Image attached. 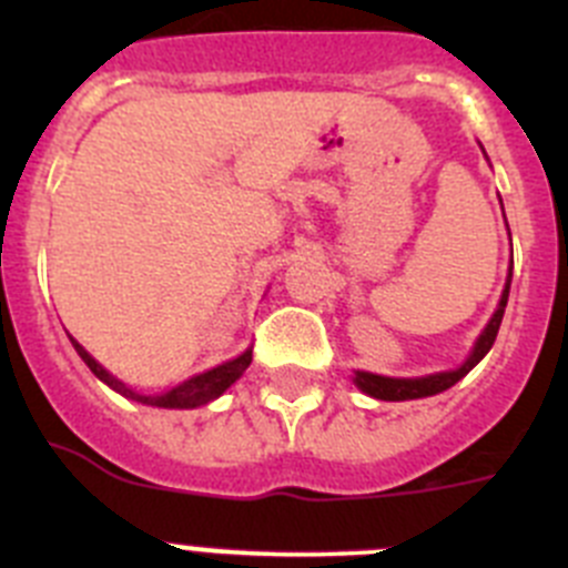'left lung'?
Listing matches in <instances>:
<instances>
[{"mask_svg": "<svg viewBox=\"0 0 568 568\" xmlns=\"http://www.w3.org/2000/svg\"><path fill=\"white\" fill-rule=\"evenodd\" d=\"M509 284H511V273H509V278H506V290H504V295H500L498 310H495L491 321L486 324L484 333H480L478 344H475V349H471V355L466 358L464 366H458V369H453V373L426 375V378H384V375H373V373H355V384H358L366 395H373V398H381V400L426 398V395H438V393H444V389H449V386H455L466 373H469L471 366L478 364V361L489 353L491 344H495V338H498L506 301H509Z\"/></svg>", "mask_w": 568, "mask_h": 568, "instance_id": "1", "label": "left lung"}]
</instances>
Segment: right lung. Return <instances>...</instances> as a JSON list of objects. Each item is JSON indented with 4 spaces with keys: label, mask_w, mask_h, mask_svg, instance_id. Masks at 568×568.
<instances>
[{
    "label": "right lung",
    "mask_w": 568,
    "mask_h": 568,
    "mask_svg": "<svg viewBox=\"0 0 568 568\" xmlns=\"http://www.w3.org/2000/svg\"><path fill=\"white\" fill-rule=\"evenodd\" d=\"M70 341H73V338H70ZM73 346H77V353L82 355L84 364L90 366V373L97 375L99 381H104L108 386H113L115 393H122L124 398L142 400V404H148V406H168V409H193V406L210 404V400L219 398V395H222L224 389L233 384V381H239L241 373H244V369L250 366V361H253V349H247L244 355H239V358L227 361V364H222V366H215V369H210V373L195 375V378H190V381H184V384L173 386L170 393L139 395V393H133L130 386H124L119 378H113V375H110L102 364H97V361L90 358L88 349H84L82 344H77V341H73Z\"/></svg>",
    "instance_id": "right-lung-1"
}]
</instances>
